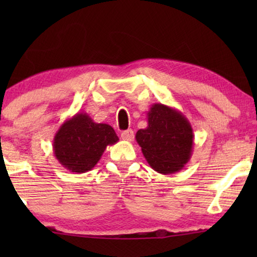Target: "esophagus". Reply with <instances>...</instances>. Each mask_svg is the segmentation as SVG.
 <instances>
[{
    "instance_id": "obj_1",
    "label": "esophagus",
    "mask_w": 257,
    "mask_h": 257,
    "mask_svg": "<svg viewBox=\"0 0 257 257\" xmlns=\"http://www.w3.org/2000/svg\"><path fill=\"white\" fill-rule=\"evenodd\" d=\"M133 138H135V132L131 128L121 132V139L125 140V142H132Z\"/></svg>"
}]
</instances>
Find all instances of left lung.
<instances>
[{"label":"left lung","instance_id":"1","mask_svg":"<svg viewBox=\"0 0 257 257\" xmlns=\"http://www.w3.org/2000/svg\"><path fill=\"white\" fill-rule=\"evenodd\" d=\"M136 140L150 166L167 175L181 171L191 159L194 135L180 111L156 103L147 112V127L137 132Z\"/></svg>","mask_w":257,"mask_h":257}]
</instances>
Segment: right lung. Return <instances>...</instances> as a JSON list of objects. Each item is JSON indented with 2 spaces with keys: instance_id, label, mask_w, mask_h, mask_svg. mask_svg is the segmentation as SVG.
<instances>
[{
  "instance_id": "right-lung-1",
  "label": "right lung",
  "mask_w": 257,
  "mask_h": 257,
  "mask_svg": "<svg viewBox=\"0 0 257 257\" xmlns=\"http://www.w3.org/2000/svg\"><path fill=\"white\" fill-rule=\"evenodd\" d=\"M118 140L110 125L94 122L87 113L78 112L59 126L52 149L63 167L80 174L92 170L106 147Z\"/></svg>"
}]
</instances>
